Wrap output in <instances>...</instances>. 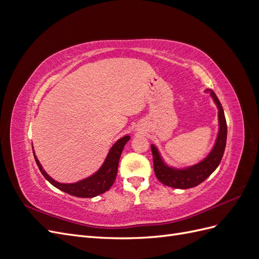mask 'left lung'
<instances>
[{
  "instance_id": "obj_1",
  "label": "left lung",
  "mask_w": 259,
  "mask_h": 259,
  "mask_svg": "<svg viewBox=\"0 0 259 259\" xmlns=\"http://www.w3.org/2000/svg\"><path fill=\"white\" fill-rule=\"evenodd\" d=\"M209 92L210 96L213 97L215 104L217 105L219 120V132L213 150L209 152V154L204 160L198 164H195V165L184 169H177L167 166L166 164L163 162L158 149H156L155 146L151 145L154 173L156 178H158L163 185L171 188H177V189L193 188L204 182V180L217 168L219 163H221L227 142V123L221 101H219L213 91L209 90Z\"/></svg>"
}]
</instances>
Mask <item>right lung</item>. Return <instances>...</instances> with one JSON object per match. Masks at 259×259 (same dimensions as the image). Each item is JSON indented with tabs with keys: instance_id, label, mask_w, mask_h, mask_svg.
<instances>
[{
	"instance_id": "right-lung-1",
	"label": "right lung",
	"mask_w": 259,
	"mask_h": 259,
	"mask_svg": "<svg viewBox=\"0 0 259 259\" xmlns=\"http://www.w3.org/2000/svg\"><path fill=\"white\" fill-rule=\"evenodd\" d=\"M130 136H124L117 140L110 149L106 161L104 162L103 166L98 169V171H96L94 175L74 184H60L58 182H55V180L52 177H50L48 173L43 169L41 163L38 162L34 152L33 154L35 162L38 168H40L42 175L48 179L54 187H56L59 190L64 191L70 195H74V197L77 198H94L108 191L113 185L117 174V166H119L121 153L123 151L125 144H126Z\"/></svg>"
}]
</instances>
